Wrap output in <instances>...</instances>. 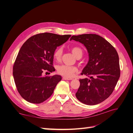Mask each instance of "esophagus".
I'll list each match as a JSON object with an SVG mask.
<instances>
[{
    "instance_id": "34e87169",
    "label": "esophagus",
    "mask_w": 133,
    "mask_h": 133,
    "mask_svg": "<svg viewBox=\"0 0 133 133\" xmlns=\"http://www.w3.org/2000/svg\"><path fill=\"white\" fill-rule=\"evenodd\" d=\"M63 80H73V78H70L65 77V76H63Z\"/></svg>"
}]
</instances>
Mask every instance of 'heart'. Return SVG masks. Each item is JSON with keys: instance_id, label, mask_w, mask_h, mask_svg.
<instances>
[{"instance_id": "1", "label": "heart", "mask_w": 133, "mask_h": 133, "mask_svg": "<svg viewBox=\"0 0 133 133\" xmlns=\"http://www.w3.org/2000/svg\"><path fill=\"white\" fill-rule=\"evenodd\" d=\"M71 52L73 53L75 57L77 58L79 57L81 58L83 55V50L81 48L78 46L72 47L71 49ZM63 53L62 48H59L56 50L54 53V59L59 61L61 59V57ZM58 73L60 75H63L65 77L70 78L72 77L74 74L78 71L77 68L74 66H68L65 65H60L57 68Z\"/></svg>"}]
</instances>
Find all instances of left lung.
I'll list each match as a JSON object with an SVG mask.
<instances>
[{
	"mask_svg": "<svg viewBox=\"0 0 133 133\" xmlns=\"http://www.w3.org/2000/svg\"><path fill=\"white\" fill-rule=\"evenodd\" d=\"M71 40L83 44L89 54V61L82 74L89 79L79 80L76 97L87 105L102 103L111 94L120 77L117 51L110 43L96 34L73 35Z\"/></svg>",
	"mask_w": 133,
	"mask_h": 133,
	"instance_id": "1",
	"label": "left lung"
}]
</instances>
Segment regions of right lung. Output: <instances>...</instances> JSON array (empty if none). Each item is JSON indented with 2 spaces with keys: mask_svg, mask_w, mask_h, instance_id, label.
I'll list each match as a JSON object with an SVG mask.
<instances>
[{
  "mask_svg": "<svg viewBox=\"0 0 133 133\" xmlns=\"http://www.w3.org/2000/svg\"><path fill=\"white\" fill-rule=\"evenodd\" d=\"M70 37L44 33L32 36L23 44L14 64L13 74L19 93L27 102L42 103L53 93L61 76H43V73L55 71V50Z\"/></svg>",
  "mask_w": 133,
  "mask_h": 133,
  "instance_id": "add662e5",
  "label": "right lung"
}]
</instances>
